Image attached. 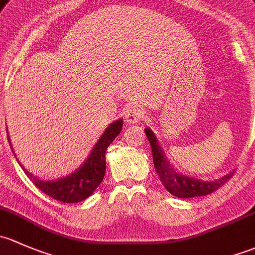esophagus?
<instances>
[{
	"mask_svg": "<svg viewBox=\"0 0 255 255\" xmlns=\"http://www.w3.org/2000/svg\"><path fill=\"white\" fill-rule=\"evenodd\" d=\"M143 117H145V110L138 108V107H133V108L128 109L127 114H125V120L128 124H136L141 119H143Z\"/></svg>",
	"mask_w": 255,
	"mask_h": 255,
	"instance_id": "esophagus-1",
	"label": "esophagus"
}]
</instances>
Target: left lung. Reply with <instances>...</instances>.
Listing matches in <instances>:
<instances>
[{
    "label": "left lung",
    "mask_w": 255,
    "mask_h": 255,
    "mask_svg": "<svg viewBox=\"0 0 255 255\" xmlns=\"http://www.w3.org/2000/svg\"><path fill=\"white\" fill-rule=\"evenodd\" d=\"M145 132L147 135V140L149 141V145H151L154 169H156L162 184L172 195L182 199L209 195V194L217 190L220 186L224 185L232 177L233 172L215 180H201L198 178L182 174L170 164L169 159L164 154L163 148L157 140L153 131L149 128H146Z\"/></svg>",
    "instance_id": "1"
}]
</instances>
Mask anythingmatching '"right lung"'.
<instances>
[{
  "label": "right lung",
  "instance_id": "right-lung-1",
  "mask_svg": "<svg viewBox=\"0 0 255 255\" xmlns=\"http://www.w3.org/2000/svg\"><path fill=\"white\" fill-rule=\"evenodd\" d=\"M122 128L123 119H118L113 122L106 128V131L102 133L99 140L97 141L92 151L89 152L86 161L75 172L66 175V177L57 178L55 180L40 179V178L35 177L30 172H28L24 166L18 161L17 156L13 152L9 136L8 142L10 148H12V152L14 153V157L17 158V162L36 188L40 189L43 193L51 196L55 200L67 204H75L86 200L102 183L104 174H106V151L110 143L115 140V137L119 135ZM7 135H8V132H7Z\"/></svg>",
  "mask_w": 255,
  "mask_h": 255
}]
</instances>
